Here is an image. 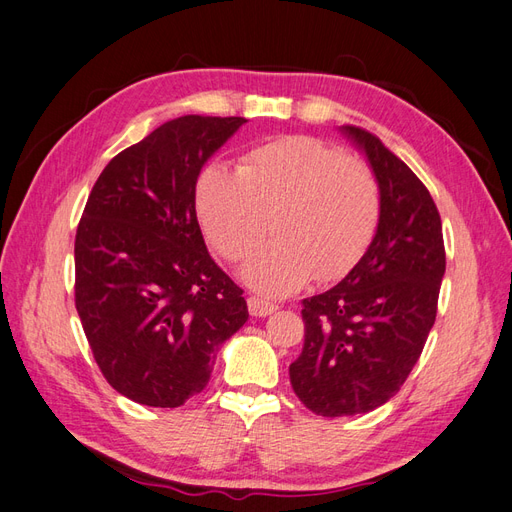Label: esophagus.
Instances as JSON below:
<instances>
[{
  "instance_id": "esophagus-1",
  "label": "esophagus",
  "mask_w": 512,
  "mask_h": 512,
  "mask_svg": "<svg viewBox=\"0 0 512 512\" xmlns=\"http://www.w3.org/2000/svg\"><path fill=\"white\" fill-rule=\"evenodd\" d=\"M247 307H250V314L256 316V318H265L277 309L275 303L262 299V297H250V299H247Z\"/></svg>"
}]
</instances>
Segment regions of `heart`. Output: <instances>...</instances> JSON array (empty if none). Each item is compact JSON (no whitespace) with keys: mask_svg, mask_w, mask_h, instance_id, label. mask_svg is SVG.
Returning a JSON list of instances; mask_svg holds the SVG:
<instances>
[{"mask_svg":"<svg viewBox=\"0 0 512 512\" xmlns=\"http://www.w3.org/2000/svg\"><path fill=\"white\" fill-rule=\"evenodd\" d=\"M196 209L209 243L230 262L277 239L241 271L258 292L284 297L316 273L350 271L374 241L382 194L371 170L344 149L314 136H282L254 147L239 170L207 166L198 177Z\"/></svg>","mask_w":512,"mask_h":512,"instance_id":"obj_1","label":"heart"}]
</instances>
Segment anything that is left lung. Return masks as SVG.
Masks as SVG:
<instances>
[{
	"mask_svg": "<svg viewBox=\"0 0 512 512\" xmlns=\"http://www.w3.org/2000/svg\"><path fill=\"white\" fill-rule=\"evenodd\" d=\"M342 132L365 153L382 194V218L363 258L337 286L303 299L305 344L290 384L320 416L365 414L406 382L436 322L446 269L436 203L378 136Z\"/></svg>",
	"mask_w": 512,
	"mask_h": 512,
	"instance_id": "8db88e82",
	"label": "left lung"
}]
</instances>
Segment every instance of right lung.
<instances>
[{
    "instance_id": "obj_1",
    "label": "right lung",
    "mask_w": 512,
    "mask_h": 512,
    "mask_svg": "<svg viewBox=\"0 0 512 512\" xmlns=\"http://www.w3.org/2000/svg\"><path fill=\"white\" fill-rule=\"evenodd\" d=\"M247 119L183 115L106 164L74 241V303L106 382L136 404L179 408L247 320L196 220L200 168Z\"/></svg>"
}]
</instances>
